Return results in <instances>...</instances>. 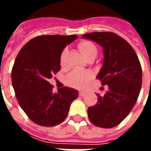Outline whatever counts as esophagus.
Segmentation results:
<instances>
[{
	"mask_svg": "<svg viewBox=\"0 0 151 151\" xmlns=\"http://www.w3.org/2000/svg\"><path fill=\"white\" fill-rule=\"evenodd\" d=\"M78 95H79V96H82V97H83V96H85V95H86V92L79 91Z\"/></svg>",
	"mask_w": 151,
	"mask_h": 151,
	"instance_id": "esophagus-1",
	"label": "esophagus"
}]
</instances>
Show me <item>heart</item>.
<instances>
[{"mask_svg": "<svg viewBox=\"0 0 151 151\" xmlns=\"http://www.w3.org/2000/svg\"><path fill=\"white\" fill-rule=\"evenodd\" d=\"M78 49L82 54V56L86 57V59L91 56H96L98 53L97 47L94 43L88 41V40H83L78 43ZM65 54V50H64L60 55V63L62 64L64 56ZM93 77V73L91 71H84V70H73L66 76L65 82L70 86L74 88H82L84 87Z\"/></svg>", "mask_w": 151, "mask_h": 151, "instance_id": "heart-1", "label": "heart"}]
</instances>
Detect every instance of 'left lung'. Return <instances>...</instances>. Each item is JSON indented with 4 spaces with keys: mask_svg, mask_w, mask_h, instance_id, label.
<instances>
[{
    "mask_svg": "<svg viewBox=\"0 0 151 151\" xmlns=\"http://www.w3.org/2000/svg\"><path fill=\"white\" fill-rule=\"evenodd\" d=\"M83 39L95 41L104 49V63L96 78L108 85L104 96L88 108V117L96 126L110 129L124 120L139 95L142 73L139 59L129 43L112 32H92Z\"/></svg>",
    "mask_w": 151,
    "mask_h": 151,
    "instance_id": "obj_1",
    "label": "left lung"
}]
</instances>
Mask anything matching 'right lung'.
Instances as JSON below:
<instances>
[{
  "label": "right lung",
  "mask_w": 151,
  "mask_h": 151,
  "mask_svg": "<svg viewBox=\"0 0 151 151\" xmlns=\"http://www.w3.org/2000/svg\"><path fill=\"white\" fill-rule=\"evenodd\" d=\"M77 35H40L22 47L12 69V84L22 109L34 123L52 127L62 123L78 98L74 89L52 93L48 79L60 69V55Z\"/></svg>",
  "instance_id": "add662e5"
}]
</instances>
